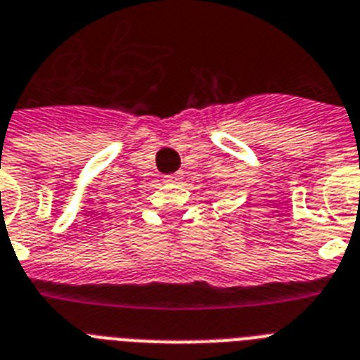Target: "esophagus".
Returning <instances> with one entry per match:
<instances>
[{"instance_id":"34e87169","label":"esophagus","mask_w":360,"mask_h":360,"mask_svg":"<svg viewBox=\"0 0 360 360\" xmlns=\"http://www.w3.org/2000/svg\"><path fill=\"white\" fill-rule=\"evenodd\" d=\"M162 181L164 183H177V181H179V175H166Z\"/></svg>"}]
</instances>
